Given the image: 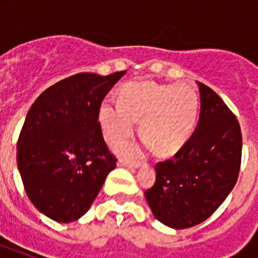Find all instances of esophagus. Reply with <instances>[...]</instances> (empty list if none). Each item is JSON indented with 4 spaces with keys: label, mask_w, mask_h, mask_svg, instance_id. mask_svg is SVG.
Masks as SVG:
<instances>
[{
    "label": "esophagus",
    "mask_w": 258,
    "mask_h": 258,
    "mask_svg": "<svg viewBox=\"0 0 258 258\" xmlns=\"http://www.w3.org/2000/svg\"><path fill=\"white\" fill-rule=\"evenodd\" d=\"M117 166H124V167H130V169H137V167H139V166H141V162L119 159V161H117Z\"/></svg>",
    "instance_id": "34e87169"
}]
</instances>
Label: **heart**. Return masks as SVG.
Here are the masks:
<instances>
[{
  "label": "heart",
  "mask_w": 258,
  "mask_h": 258,
  "mask_svg": "<svg viewBox=\"0 0 258 258\" xmlns=\"http://www.w3.org/2000/svg\"><path fill=\"white\" fill-rule=\"evenodd\" d=\"M200 99L188 83H130L120 89V101L104 99L99 108V121L105 141L117 145L139 131L158 155H172L191 135ZM125 146V154L135 153Z\"/></svg>",
  "instance_id": "b5f03b06"
}]
</instances>
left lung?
Masks as SVG:
<instances>
[{
	"mask_svg": "<svg viewBox=\"0 0 258 258\" xmlns=\"http://www.w3.org/2000/svg\"><path fill=\"white\" fill-rule=\"evenodd\" d=\"M196 131L171 159L158 162L146 190L154 217L174 229L204 222L220 208L238 178L242 135L236 115L204 83Z\"/></svg>",
	"mask_w": 258,
	"mask_h": 258,
	"instance_id": "8db88e82",
	"label": "left lung"
}]
</instances>
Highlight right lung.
<instances>
[{"instance_id": "add662e5", "label": "right lung", "mask_w": 258, "mask_h": 258, "mask_svg": "<svg viewBox=\"0 0 258 258\" xmlns=\"http://www.w3.org/2000/svg\"><path fill=\"white\" fill-rule=\"evenodd\" d=\"M125 71L78 74L46 88L34 100L17 142V165L26 194L57 222L88 212L116 157L105 145L99 108Z\"/></svg>"}]
</instances>
